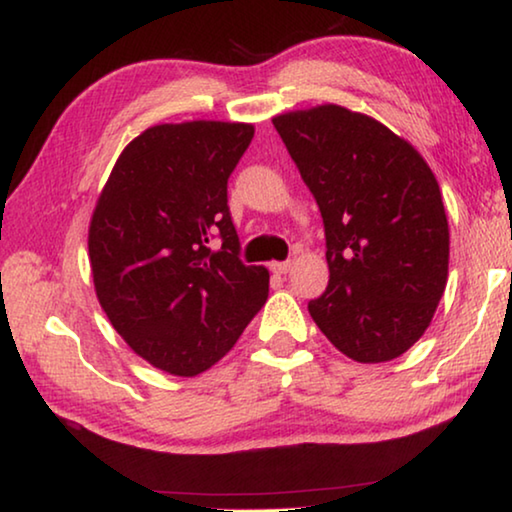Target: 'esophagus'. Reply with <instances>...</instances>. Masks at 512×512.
I'll use <instances>...</instances> for the list:
<instances>
[{"instance_id":"34e87169","label":"esophagus","mask_w":512,"mask_h":512,"mask_svg":"<svg viewBox=\"0 0 512 512\" xmlns=\"http://www.w3.org/2000/svg\"><path fill=\"white\" fill-rule=\"evenodd\" d=\"M271 271L278 273V275H287L291 271V262H273Z\"/></svg>"}]
</instances>
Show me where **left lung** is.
Instances as JSON below:
<instances>
[{"label":"left lung","instance_id":"obj_1","mask_svg":"<svg viewBox=\"0 0 512 512\" xmlns=\"http://www.w3.org/2000/svg\"><path fill=\"white\" fill-rule=\"evenodd\" d=\"M319 205L330 280L307 303L348 358L387 362L424 335L449 273V223L421 154L337 104L273 118Z\"/></svg>","mask_w":512,"mask_h":512}]
</instances>
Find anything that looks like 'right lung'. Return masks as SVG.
<instances>
[{"instance_id": "add662e5", "label": "right lung", "mask_w": 512, "mask_h": 512, "mask_svg": "<svg viewBox=\"0 0 512 512\" xmlns=\"http://www.w3.org/2000/svg\"><path fill=\"white\" fill-rule=\"evenodd\" d=\"M253 134L214 120L145 129L93 212L88 257L102 310L134 353L173 376L221 360L269 298V271L241 262L227 205Z\"/></svg>"}]
</instances>
